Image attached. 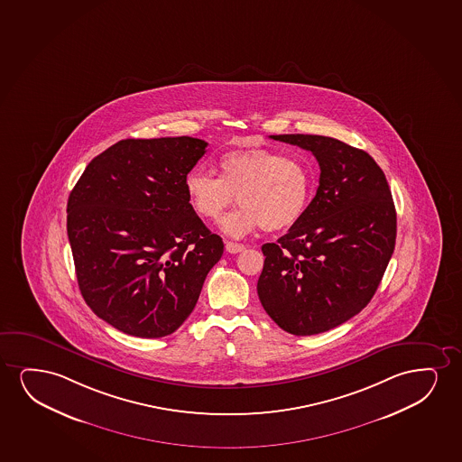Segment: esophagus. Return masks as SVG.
Masks as SVG:
<instances>
[{
  "label": "esophagus",
  "mask_w": 462,
  "mask_h": 462,
  "mask_svg": "<svg viewBox=\"0 0 462 462\" xmlns=\"http://www.w3.org/2000/svg\"><path fill=\"white\" fill-rule=\"evenodd\" d=\"M226 251L230 252V254H238V252L245 251V245L234 243V241H227V243H226Z\"/></svg>",
  "instance_id": "obj_1"
}]
</instances>
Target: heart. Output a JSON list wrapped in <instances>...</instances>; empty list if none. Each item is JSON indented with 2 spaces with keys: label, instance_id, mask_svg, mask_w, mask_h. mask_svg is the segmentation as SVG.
I'll list each match as a JSON object with an SVG mask.
<instances>
[{
  "label": "heart",
  "instance_id": "1",
  "mask_svg": "<svg viewBox=\"0 0 462 462\" xmlns=\"http://www.w3.org/2000/svg\"><path fill=\"white\" fill-rule=\"evenodd\" d=\"M185 191L192 210L210 222L219 221L238 198L240 210L221 226L240 238L258 227L279 232L300 221L312 199L313 177L306 162L277 150H232L219 158V177L192 169Z\"/></svg>",
  "mask_w": 462,
  "mask_h": 462
}]
</instances>
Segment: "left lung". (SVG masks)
<instances>
[{
  "mask_svg": "<svg viewBox=\"0 0 462 462\" xmlns=\"http://www.w3.org/2000/svg\"><path fill=\"white\" fill-rule=\"evenodd\" d=\"M271 139L310 150L319 186L300 221L262 246L260 302L293 336L347 321L376 293L395 249L396 211L383 169L364 150L318 134Z\"/></svg>",
  "mask_w": 462,
  "mask_h": 462,
  "instance_id": "8db88e82",
  "label": "left lung"
}]
</instances>
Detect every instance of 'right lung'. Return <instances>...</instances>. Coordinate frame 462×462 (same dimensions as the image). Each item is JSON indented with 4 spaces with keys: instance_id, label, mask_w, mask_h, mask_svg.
Returning a JSON list of instances; mask_svg holds the SVG:
<instances>
[{
    "instance_id": "obj_1",
    "label": "right lung",
    "mask_w": 462,
    "mask_h": 462,
    "mask_svg": "<svg viewBox=\"0 0 462 462\" xmlns=\"http://www.w3.org/2000/svg\"><path fill=\"white\" fill-rule=\"evenodd\" d=\"M202 139H124L84 169L67 202L79 291L97 317L128 336L160 338L196 307L224 252L192 210L186 175Z\"/></svg>"
}]
</instances>
